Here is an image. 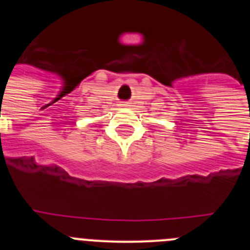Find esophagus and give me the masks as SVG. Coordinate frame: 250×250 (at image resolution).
Listing matches in <instances>:
<instances>
[{
	"label": "esophagus",
	"instance_id": "34e87169",
	"mask_svg": "<svg viewBox=\"0 0 250 250\" xmlns=\"http://www.w3.org/2000/svg\"><path fill=\"white\" fill-rule=\"evenodd\" d=\"M120 106H121V107H127L129 105H127V103H121Z\"/></svg>",
	"mask_w": 250,
	"mask_h": 250
}]
</instances>
